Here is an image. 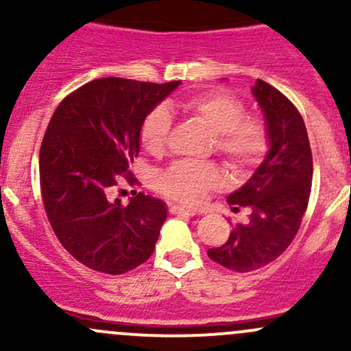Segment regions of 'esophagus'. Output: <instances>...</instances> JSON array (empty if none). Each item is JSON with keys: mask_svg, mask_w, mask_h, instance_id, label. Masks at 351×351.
I'll return each mask as SVG.
<instances>
[{"mask_svg": "<svg viewBox=\"0 0 351 351\" xmlns=\"http://www.w3.org/2000/svg\"><path fill=\"white\" fill-rule=\"evenodd\" d=\"M169 212H171V214H175V215H189V217H193V215H197V212L189 210V208H183V207H180V205H171V207H169Z\"/></svg>", "mask_w": 351, "mask_h": 351, "instance_id": "34e87169", "label": "esophagus"}]
</instances>
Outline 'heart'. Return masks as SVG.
I'll list each match as a JSON object with an SVG mask.
<instances>
[{
	"label": "heart",
	"mask_w": 351,
	"mask_h": 351,
	"mask_svg": "<svg viewBox=\"0 0 351 351\" xmlns=\"http://www.w3.org/2000/svg\"><path fill=\"white\" fill-rule=\"evenodd\" d=\"M176 108L212 130V147L232 169L253 165L267 151L265 125L258 119L244 115V105L231 95L210 91L186 98ZM169 130V112L165 107H156L141 125V144L149 154L161 156L168 144ZM221 182V173L214 165L178 161L159 176L158 189L162 195L180 204L197 205Z\"/></svg>",
	"instance_id": "obj_1"
}]
</instances>
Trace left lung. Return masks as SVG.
Returning a JSON list of instances; mask_svg holds the SVG:
<instances>
[{"mask_svg":"<svg viewBox=\"0 0 351 351\" xmlns=\"http://www.w3.org/2000/svg\"><path fill=\"white\" fill-rule=\"evenodd\" d=\"M265 117L268 153L246 183L228 197L232 210L250 208L246 222L232 226L222 246L208 258L228 270H258L290 246L309 204L313 154L299 110L265 81L251 90Z\"/></svg>","mask_w":351,"mask_h":351,"instance_id":"left-lung-1","label":"left lung"}]
</instances>
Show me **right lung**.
Segmentation results:
<instances>
[{"mask_svg": "<svg viewBox=\"0 0 351 351\" xmlns=\"http://www.w3.org/2000/svg\"><path fill=\"white\" fill-rule=\"evenodd\" d=\"M180 81L100 77L59 104L40 147V189L49 222L84 267L120 275L153 254L166 204L143 192L123 207L110 193L120 176L134 182L141 125Z\"/></svg>", "mask_w": 351, "mask_h": 351, "instance_id": "1", "label": "right lung"}]
</instances>
